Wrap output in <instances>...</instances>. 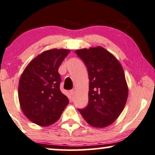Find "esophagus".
<instances>
[{"mask_svg":"<svg viewBox=\"0 0 155 155\" xmlns=\"http://www.w3.org/2000/svg\"><path fill=\"white\" fill-rule=\"evenodd\" d=\"M70 94H71V95L72 97H74V95L75 94V89H72L70 91Z\"/></svg>","mask_w":155,"mask_h":155,"instance_id":"34e87169","label":"esophagus"}]
</instances>
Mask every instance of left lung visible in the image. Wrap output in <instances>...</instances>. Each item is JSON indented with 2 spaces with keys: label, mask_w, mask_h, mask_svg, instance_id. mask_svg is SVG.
Listing matches in <instances>:
<instances>
[{
  "label": "left lung",
  "mask_w": 155,
  "mask_h": 155,
  "mask_svg": "<svg viewBox=\"0 0 155 155\" xmlns=\"http://www.w3.org/2000/svg\"><path fill=\"white\" fill-rule=\"evenodd\" d=\"M87 67L89 103L79 109L88 124L104 128L118 118L126 104L128 86L119 60L102 46L75 51Z\"/></svg>",
  "instance_id": "1"
}]
</instances>
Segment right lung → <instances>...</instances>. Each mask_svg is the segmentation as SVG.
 <instances>
[{
  "instance_id": "add662e5",
  "label": "right lung",
  "mask_w": 155,
  "mask_h": 155,
  "mask_svg": "<svg viewBox=\"0 0 155 155\" xmlns=\"http://www.w3.org/2000/svg\"><path fill=\"white\" fill-rule=\"evenodd\" d=\"M70 50L53 48L31 60L21 74L18 99L23 113L41 127L56 122L68 105V97L61 91L58 68Z\"/></svg>"
}]
</instances>
